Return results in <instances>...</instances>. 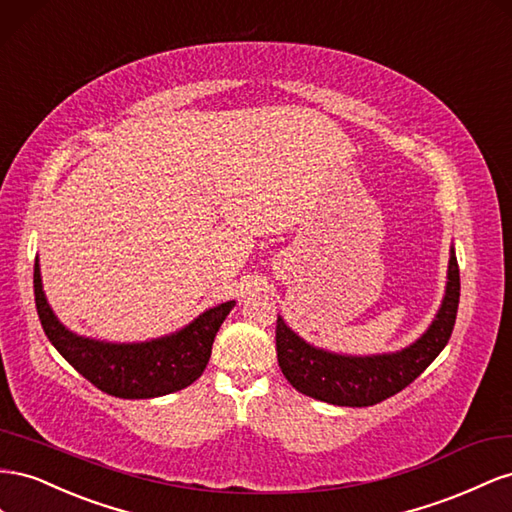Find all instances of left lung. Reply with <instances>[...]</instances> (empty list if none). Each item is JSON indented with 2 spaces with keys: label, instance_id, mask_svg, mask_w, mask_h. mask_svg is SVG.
Instances as JSON below:
<instances>
[{
  "label": "left lung",
  "instance_id": "8db88e82",
  "mask_svg": "<svg viewBox=\"0 0 512 512\" xmlns=\"http://www.w3.org/2000/svg\"><path fill=\"white\" fill-rule=\"evenodd\" d=\"M459 264L450 251L448 285L431 328L403 352L371 358L334 356L304 343L285 321L276 319V358L287 382L298 392L332 405L367 407L410 386L446 347L459 309Z\"/></svg>",
  "mask_w": 512,
  "mask_h": 512
}]
</instances>
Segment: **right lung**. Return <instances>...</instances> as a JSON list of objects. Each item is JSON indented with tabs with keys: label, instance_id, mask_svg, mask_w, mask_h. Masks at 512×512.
Listing matches in <instances>:
<instances>
[{
	"label": "right lung",
	"instance_id": "add662e5",
	"mask_svg": "<svg viewBox=\"0 0 512 512\" xmlns=\"http://www.w3.org/2000/svg\"><path fill=\"white\" fill-rule=\"evenodd\" d=\"M34 296L42 330L57 352L87 382L120 399L163 397L191 386L206 369L216 332L233 306V302L218 304L199 315L191 326L165 339L115 345L77 337L57 321L42 291L38 259L34 264Z\"/></svg>",
	"mask_w": 512,
	"mask_h": 512
}]
</instances>
